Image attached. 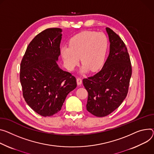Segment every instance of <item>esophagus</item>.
Instances as JSON below:
<instances>
[{"label": "esophagus", "instance_id": "34e87169", "mask_svg": "<svg viewBox=\"0 0 154 154\" xmlns=\"http://www.w3.org/2000/svg\"><path fill=\"white\" fill-rule=\"evenodd\" d=\"M77 83L78 85H80L82 83V79L80 77H78L77 79Z\"/></svg>", "mask_w": 154, "mask_h": 154}]
</instances>
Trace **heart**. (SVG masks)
<instances>
[{
	"mask_svg": "<svg viewBox=\"0 0 154 154\" xmlns=\"http://www.w3.org/2000/svg\"><path fill=\"white\" fill-rule=\"evenodd\" d=\"M107 45V38L104 33L83 31L70 39L69 47H63L61 53L69 70L72 71L78 65L80 58L83 64L82 72L88 69L96 72L103 65Z\"/></svg>",
	"mask_w": 154,
	"mask_h": 154,
	"instance_id": "heart-1",
	"label": "heart"
}]
</instances>
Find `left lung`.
<instances>
[{"mask_svg": "<svg viewBox=\"0 0 154 154\" xmlns=\"http://www.w3.org/2000/svg\"><path fill=\"white\" fill-rule=\"evenodd\" d=\"M109 57L101 71L83 79L88 91L87 109L99 117H106L118 108L128 91L132 68L128 50L121 38L109 27Z\"/></svg>", "mask_w": 154, "mask_h": 154, "instance_id": "left-lung-1", "label": "left lung"}]
</instances>
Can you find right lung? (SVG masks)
Segmentation results:
<instances>
[{
    "mask_svg": "<svg viewBox=\"0 0 154 154\" xmlns=\"http://www.w3.org/2000/svg\"><path fill=\"white\" fill-rule=\"evenodd\" d=\"M62 30L48 28L27 46L20 64L25 101L38 114L50 117L61 109L67 95L77 87L75 77L57 64Z\"/></svg>",
    "mask_w": 154,
    "mask_h": 154,
    "instance_id": "add662e5",
    "label": "right lung"
}]
</instances>
